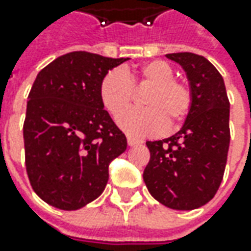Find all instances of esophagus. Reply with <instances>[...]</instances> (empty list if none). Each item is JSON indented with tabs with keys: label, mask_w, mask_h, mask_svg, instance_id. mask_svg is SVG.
<instances>
[{
	"label": "esophagus",
	"mask_w": 251,
	"mask_h": 251,
	"mask_svg": "<svg viewBox=\"0 0 251 251\" xmlns=\"http://www.w3.org/2000/svg\"><path fill=\"white\" fill-rule=\"evenodd\" d=\"M127 142H128L130 147H135V145H138V144H142V141L137 140V138H132V137H128V138H127Z\"/></svg>",
	"instance_id": "34e87169"
}]
</instances>
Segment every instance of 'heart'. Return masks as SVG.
<instances>
[{"instance_id": "b5f03b06", "label": "heart", "mask_w": 251, "mask_h": 251, "mask_svg": "<svg viewBox=\"0 0 251 251\" xmlns=\"http://www.w3.org/2000/svg\"><path fill=\"white\" fill-rule=\"evenodd\" d=\"M150 86L141 98L145 107L126 113L119 124L132 137L155 135L165 127H178L193 107V91L184 81L175 78L173 67L163 60H152L131 73L113 68L104 74L99 85L103 106L113 117H120L134 100V89Z\"/></svg>"}]
</instances>
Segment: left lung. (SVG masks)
<instances>
[{
    "label": "left lung",
    "mask_w": 251,
    "mask_h": 251,
    "mask_svg": "<svg viewBox=\"0 0 251 251\" xmlns=\"http://www.w3.org/2000/svg\"><path fill=\"white\" fill-rule=\"evenodd\" d=\"M166 57L187 73L194 101L181 130L166 140L147 142L151 159L144 181L165 207L196 209L214 198L224 178L230 142L229 99L222 75L205 57Z\"/></svg>",
    "instance_id": "obj_1"
}]
</instances>
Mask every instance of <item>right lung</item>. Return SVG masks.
Returning <instances> with one entry per match:
<instances>
[{
	"mask_svg": "<svg viewBox=\"0 0 251 251\" xmlns=\"http://www.w3.org/2000/svg\"><path fill=\"white\" fill-rule=\"evenodd\" d=\"M127 60L73 51L37 74L24 123L25 163L44 202L74 211L103 193L109 165L127 150V138L103 109L99 85Z\"/></svg>",
	"mask_w": 251,
	"mask_h": 251,
	"instance_id": "add662e5",
	"label": "right lung"
}]
</instances>
